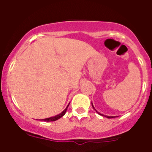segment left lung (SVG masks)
I'll use <instances>...</instances> for the list:
<instances>
[{"instance_id": "left-lung-1", "label": "left lung", "mask_w": 152, "mask_h": 152, "mask_svg": "<svg viewBox=\"0 0 152 152\" xmlns=\"http://www.w3.org/2000/svg\"><path fill=\"white\" fill-rule=\"evenodd\" d=\"M92 106H93V109H95V110L96 111V109H95V108H94V107H93V103H92ZM97 113H98V114H99V115H102L101 114H99V112H97ZM102 116H103V115H102ZM106 117H107V118H115V116H106Z\"/></svg>"}]
</instances>
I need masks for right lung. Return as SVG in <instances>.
<instances>
[{"label":"right lung","instance_id":"obj_1","mask_svg":"<svg viewBox=\"0 0 152 152\" xmlns=\"http://www.w3.org/2000/svg\"><path fill=\"white\" fill-rule=\"evenodd\" d=\"M68 107H69V105L68 106L66 107V108L64 109V111H62V113H61L60 114H58V115H57V116H53V117H50V118H45V119H42V120L43 121H57V119H59V118H60L61 117H62L63 116H64V115L65 114V113H66V109H67V108H68Z\"/></svg>","mask_w":152,"mask_h":152}]
</instances>
